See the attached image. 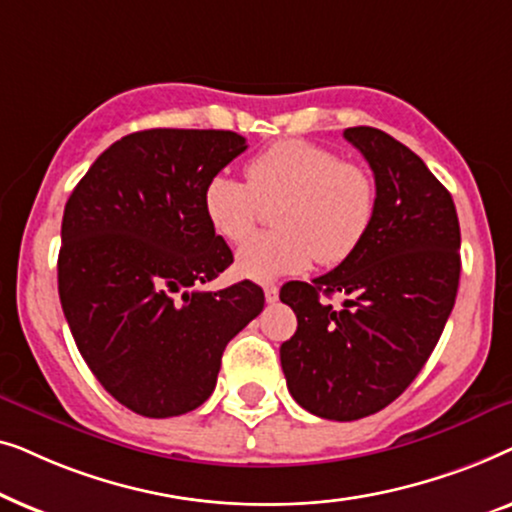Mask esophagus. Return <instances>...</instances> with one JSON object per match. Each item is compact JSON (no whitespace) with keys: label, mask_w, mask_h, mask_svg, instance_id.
<instances>
[{"label":"esophagus","mask_w":512,"mask_h":512,"mask_svg":"<svg viewBox=\"0 0 512 512\" xmlns=\"http://www.w3.org/2000/svg\"><path fill=\"white\" fill-rule=\"evenodd\" d=\"M277 300H279V289H277V286L275 284H268V286H265V303H277Z\"/></svg>","instance_id":"1"}]
</instances>
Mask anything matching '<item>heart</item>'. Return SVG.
I'll return each mask as SVG.
<instances>
[{
	"mask_svg": "<svg viewBox=\"0 0 512 512\" xmlns=\"http://www.w3.org/2000/svg\"><path fill=\"white\" fill-rule=\"evenodd\" d=\"M275 230L249 240L235 270L254 282H272L310 268L345 261L373 226L377 186L373 174L326 146L282 139L256 153L247 181L228 172L207 181L202 205L214 233L240 244L254 233L263 205H275Z\"/></svg>",
	"mask_w": 512,
	"mask_h": 512,
	"instance_id": "obj_1",
	"label": "heart"
}]
</instances>
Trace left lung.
<instances>
[{"label":"left lung","mask_w":512,"mask_h":512,"mask_svg":"<svg viewBox=\"0 0 512 512\" xmlns=\"http://www.w3.org/2000/svg\"><path fill=\"white\" fill-rule=\"evenodd\" d=\"M345 139L375 174L377 209L338 268L282 286L298 328L279 347L293 401L352 422L396 401L438 345L459 289L461 233L452 195L424 160L387 132L359 125ZM342 292V311L320 293Z\"/></svg>","instance_id":"1"}]
</instances>
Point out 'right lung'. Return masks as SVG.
I'll return each mask as SVG.
<instances>
[{
  "label": "right lung",
  "instance_id": "1",
  "mask_svg": "<svg viewBox=\"0 0 512 512\" xmlns=\"http://www.w3.org/2000/svg\"><path fill=\"white\" fill-rule=\"evenodd\" d=\"M244 149L230 130L132 132L69 195L62 312L93 375L137 415L177 417L205 403L223 349L263 310V289L249 279L188 291L233 263L202 195Z\"/></svg>",
  "mask_w": 512,
  "mask_h": 512
}]
</instances>
